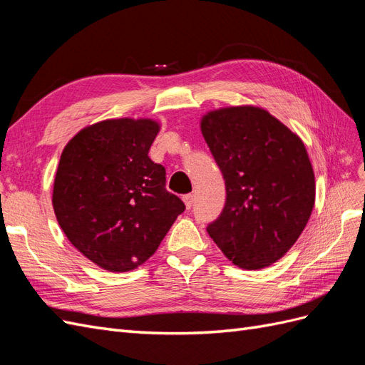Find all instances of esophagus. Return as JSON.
<instances>
[{"label": "esophagus", "instance_id": "1", "mask_svg": "<svg viewBox=\"0 0 365 365\" xmlns=\"http://www.w3.org/2000/svg\"><path fill=\"white\" fill-rule=\"evenodd\" d=\"M193 200H195V196H193L192 193H189V195H184V196H182V201H184V204H185V207H187V208H192V205H193Z\"/></svg>", "mask_w": 365, "mask_h": 365}]
</instances>
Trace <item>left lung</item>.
Instances as JSON below:
<instances>
[{
  "instance_id": "obj_1",
  "label": "left lung",
  "mask_w": 365,
  "mask_h": 365,
  "mask_svg": "<svg viewBox=\"0 0 365 365\" xmlns=\"http://www.w3.org/2000/svg\"><path fill=\"white\" fill-rule=\"evenodd\" d=\"M201 130L225 180L222 213L207 233L244 269L282 259L315 202V176L300 137L257 106L208 113Z\"/></svg>"
}]
</instances>
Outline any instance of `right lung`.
<instances>
[{
    "mask_svg": "<svg viewBox=\"0 0 365 365\" xmlns=\"http://www.w3.org/2000/svg\"><path fill=\"white\" fill-rule=\"evenodd\" d=\"M158 132L150 118L103 120L77 132L61 155L54 215L71 244L106 271L145 263L185 210L148 155Z\"/></svg>",
    "mask_w": 365,
    "mask_h": 365,
    "instance_id": "1",
    "label": "right lung"
}]
</instances>
